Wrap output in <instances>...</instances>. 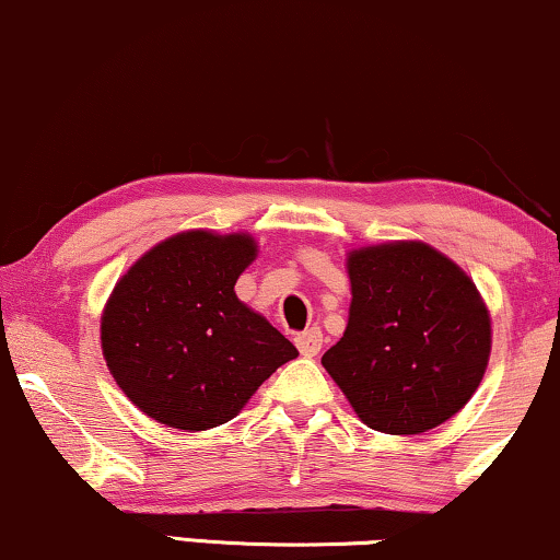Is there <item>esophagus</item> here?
I'll return each mask as SVG.
<instances>
[{"mask_svg":"<svg viewBox=\"0 0 560 560\" xmlns=\"http://www.w3.org/2000/svg\"><path fill=\"white\" fill-rule=\"evenodd\" d=\"M322 345H324L322 329H306L295 337V347L301 350V354H306V358H316V354L322 352Z\"/></svg>","mask_w":560,"mask_h":560,"instance_id":"1","label":"esophagus"}]
</instances>
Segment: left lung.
<instances>
[{
    "instance_id": "1",
    "label": "left lung",
    "mask_w": 560,
    "mask_h": 560,
    "mask_svg": "<svg viewBox=\"0 0 560 560\" xmlns=\"http://www.w3.org/2000/svg\"><path fill=\"white\" fill-rule=\"evenodd\" d=\"M345 337L322 358L370 430L419 434L474 396L491 352V318L474 280L419 242L365 246L347 259Z\"/></svg>"
}]
</instances>
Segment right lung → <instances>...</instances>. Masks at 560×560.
<instances>
[{
    "label": "right lung",
    "instance_id": "1",
    "mask_svg": "<svg viewBox=\"0 0 560 560\" xmlns=\"http://www.w3.org/2000/svg\"><path fill=\"white\" fill-rule=\"evenodd\" d=\"M257 254L246 234L187 231L143 254L103 314V354L143 413L200 432L234 419L254 390L298 358L234 293Z\"/></svg>",
    "mask_w": 560,
    "mask_h": 560
}]
</instances>
